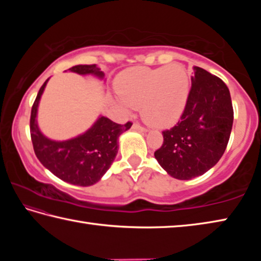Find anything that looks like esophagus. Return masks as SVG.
Masks as SVG:
<instances>
[{"mask_svg":"<svg viewBox=\"0 0 261 261\" xmlns=\"http://www.w3.org/2000/svg\"><path fill=\"white\" fill-rule=\"evenodd\" d=\"M132 129L136 130V131H140V132H147V129H145L144 126H141L139 123H134V125H132Z\"/></svg>","mask_w":261,"mask_h":261,"instance_id":"esophagus-1","label":"esophagus"}]
</instances>
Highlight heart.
<instances>
[{
    "label": "heart",
    "instance_id": "obj_1",
    "mask_svg": "<svg viewBox=\"0 0 261 261\" xmlns=\"http://www.w3.org/2000/svg\"><path fill=\"white\" fill-rule=\"evenodd\" d=\"M116 87L122 98L118 103L129 114L141 107V117L158 127L173 125L184 112L189 95V78L180 64L161 68L136 67L117 77Z\"/></svg>",
    "mask_w": 261,
    "mask_h": 261
}]
</instances>
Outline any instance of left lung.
Listing matches in <instances>:
<instances>
[{
	"instance_id": "1",
	"label": "left lung",
	"mask_w": 261,
	"mask_h": 261,
	"mask_svg": "<svg viewBox=\"0 0 261 261\" xmlns=\"http://www.w3.org/2000/svg\"><path fill=\"white\" fill-rule=\"evenodd\" d=\"M191 90L177 124L162 132L154 156L168 174L191 179L219 162L228 145L233 121L230 92L219 77L194 67Z\"/></svg>"
}]
</instances>
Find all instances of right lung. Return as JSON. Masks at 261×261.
I'll use <instances>...</instances> for the list:
<instances>
[{"label":"right lung","mask_w":261,"mask_h":261,"mask_svg":"<svg viewBox=\"0 0 261 261\" xmlns=\"http://www.w3.org/2000/svg\"><path fill=\"white\" fill-rule=\"evenodd\" d=\"M69 71L79 74H93L103 79L105 73L96 64L74 65ZM48 81L43 83L31 110L30 131L33 149L43 167L64 182L90 187L99 182L115 160L117 140L123 132L129 130L132 123L117 124L109 118L100 116L83 135L64 141H55L42 135L38 126L37 114L39 101Z\"/></svg>","instance_id":"add662e5"}]
</instances>
